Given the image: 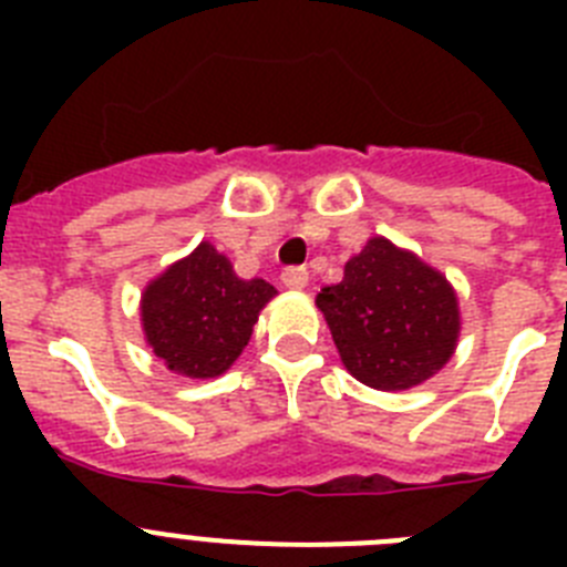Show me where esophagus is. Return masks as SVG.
Wrapping results in <instances>:
<instances>
[{"label":"esophagus","instance_id":"1","mask_svg":"<svg viewBox=\"0 0 567 567\" xmlns=\"http://www.w3.org/2000/svg\"><path fill=\"white\" fill-rule=\"evenodd\" d=\"M280 278H284V287L303 289L309 284V269L307 267H287Z\"/></svg>","mask_w":567,"mask_h":567}]
</instances>
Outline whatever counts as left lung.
<instances>
[{
  "mask_svg": "<svg viewBox=\"0 0 567 567\" xmlns=\"http://www.w3.org/2000/svg\"><path fill=\"white\" fill-rule=\"evenodd\" d=\"M343 365L360 383L398 392L443 369L460 332L457 298L440 272L385 238L346 264L340 284L320 289Z\"/></svg>",
  "mask_w": 567,
  "mask_h": 567,
  "instance_id": "left-lung-1",
  "label": "left lung"
}]
</instances>
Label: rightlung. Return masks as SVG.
I'll return each mask as SVG.
<instances>
[{
	"instance_id": "add662e5",
	"label": "right lung",
	"mask_w": 567,
	"mask_h": 567,
	"mask_svg": "<svg viewBox=\"0 0 567 567\" xmlns=\"http://www.w3.org/2000/svg\"><path fill=\"white\" fill-rule=\"evenodd\" d=\"M272 295L267 280H240L213 244H202L147 287L144 334L173 372L215 378L244 352Z\"/></svg>"
}]
</instances>
